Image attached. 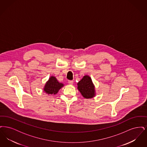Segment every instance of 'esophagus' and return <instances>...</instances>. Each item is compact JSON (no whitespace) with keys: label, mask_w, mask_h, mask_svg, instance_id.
I'll return each mask as SVG.
<instances>
[{"label":"esophagus","mask_w":147,"mask_h":147,"mask_svg":"<svg viewBox=\"0 0 147 147\" xmlns=\"http://www.w3.org/2000/svg\"><path fill=\"white\" fill-rule=\"evenodd\" d=\"M73 80H69L68 81V84H70V85H72V84H73Z\"/></svg>","instance_id":"34e87169"}]
</instances>
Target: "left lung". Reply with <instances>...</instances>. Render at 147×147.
<instances>
[{"mask_svg": "<svg viewBox=\"0 0 147 147\" xmlns=\"http://www.w3.org/2000/svg\"><path fill=\"white\" fill-rule=\"evenodd\" d=\"M78 89L84 98H90L95 96V88L91 78L85 76L78 83Z\"/></svg>", "mask_w": 147, "mask_h": 147, "instance_id": "left-lung-1", "label": "left lung"}]
</instances>
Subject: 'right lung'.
I'll use <instances>...</instances> for the list:
<instances>
[{
  "instance_id": "right-lung-1",
  "label": "right lung",
  "mask_w": 147,
  "mask_h": 147,
  "mask_svg": "<svg viewBox=\"0 0 147 147\" xmlns=\"http://www.w3.org/2000/svg\"><path fill=\"white\" fill-rule=\"evenodd\" d=\"M63 86L64 85L62 83H60L57 81L55 77L52 76L49 78L43 89L48 94H56Z\"/></svg>"
}]
</instances>
